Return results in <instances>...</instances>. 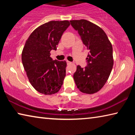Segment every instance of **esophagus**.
Here are the masks:
<instances>
[{
	"mask_svg": "<svg viewBox=\"0 0 135 135\" xmlns=\"http://www.w3.org/2000/svg\"><path fill=\"white\" fill-rule=\"evenodd\" d=\"M67 64H71V62H70V61H67Z\"/></svg>",
	"mask_w": 135,
	"mask_h": 135,
	"instance_id": "obj_1",
	"label": "esophagus"
}]
</instances>
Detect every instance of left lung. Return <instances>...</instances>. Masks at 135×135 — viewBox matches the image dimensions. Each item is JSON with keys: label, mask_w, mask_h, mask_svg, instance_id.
<instances>
[{"label": "left lung", "mask_w": 135, "mask_h": 135, "mask_svg": "<svg viewBox=\"0 0 135 135\" xmlns=\"http://www.w3.org/2000/svg\"><path fill=\"white\" fill-rule=\"evenodd\" d=\"M70 22L90 51L86 58L88 65L84 68L77 66L73 77L80 92L93 94L103 88L110 75L114 64L113 46L106 33L97 25L86 20Z\"/></svg>", "instance_id": "8db88e82"}]
</instances>
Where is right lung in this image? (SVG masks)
<instances>
[{"label": "right lung", "instance_id": "add662e5", "mask_svg": "<svg viewBox=\"0 0 135 135\" xmlns=\"http://www.w3.org/2000/svg\"><path fill=\"white\" fill-rule=\"evenodd\" d=\"M70 25L67 20L51 21L38 26L26 40L21 59L32 86L44 95L58 92L66 76L65 61L52 60L51 50H56L61 36Z\"/></svg>", "mask_w": 135, "mask_h": 135}]
</instances>
